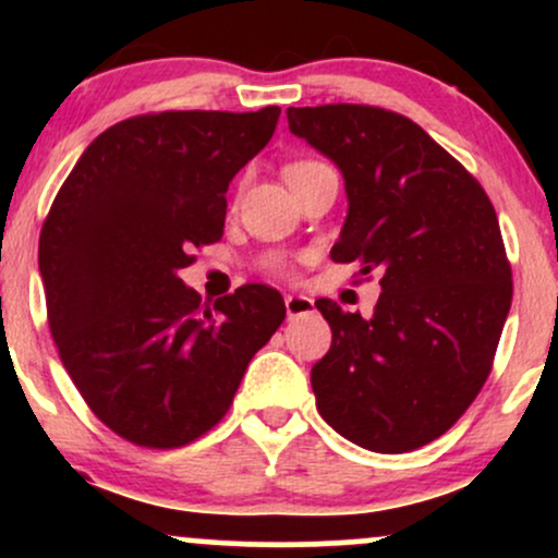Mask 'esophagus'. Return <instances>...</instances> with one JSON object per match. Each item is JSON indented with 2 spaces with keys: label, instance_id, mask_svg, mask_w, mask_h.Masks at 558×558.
<instances>
[{
  "label": "esophagus",
  "instance_id": "34e87169",
  "mask_svg": "<svg viewBox=\"0 0 558 558\" xmlns=\"http://www.w3.org/2000/svg\"><path fill=\"white\" fill-rule=\"evenodd\" d=\"M286 312L288 317H301V315H310L315 312V299L310 296H286Z\"/></svg>",
  "mask_w": 558,
  "mask_h": 558
}]
</instances>
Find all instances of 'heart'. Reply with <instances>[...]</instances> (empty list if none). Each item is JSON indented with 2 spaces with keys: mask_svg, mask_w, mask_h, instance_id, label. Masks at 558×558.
<instances>
[{
  "mask_svg": "<svg viewBox=\"0 0 558 558\" xmlns=\"http://www.w3.org/2000/svg\"><path fill=\"white\" fill-rule=\"evenodd\" d=\"M306 165H315V162H293V165H288V168H286V175H288V172L299 170V168H306Z\"/></svg>",
  "mask_w": 558,
  "mask_h": 558,
  "instance_id": "1",
  "label": "heart"
}]
</instances>
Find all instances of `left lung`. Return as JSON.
Listing matches in <instances>:
<instances>
[{
    "mask_svg": "<svg viewBox=\"0 0 558 558\" xmlns=\"http://www.w3.org/2000/svg\"><path fill=\"white\" fill-rule=\"evenodd\" d=\"M288 128L338 165L349 215L332 262L380 272L373 317L317 299L332 330L312 367L323 420L351 444L403 453L440 438L488 380L511 267L488 194L399 112L288 107Z\"/></svg>",
    "mask_w": 558,
    "mask_h": 558,
    "instance_id": "8db88e82",
    "label": "left lung"
}]
</instances>
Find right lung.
I'll use <instances>...</instances> for the list:
<instances>
[{
  "mask_svg": "<svg viewBox=\"0 0 558 558\" xmlns=\"http://www.w3.org/2000/svg\"><path fill=\"white\" fill-rule=\"evenodd\" d=\"M278 118V107L128 118L57 191L38 239L49 330L88 409L131 444L178 448L213 430L286 319L270 286L207 306L178 278L194 248L222 239L228 185Z\"/></svg>",
  "mask_w": 558,
  "mask_h": 558,
  "instance_id": "add662e5",
  "label": "right lung"
}]
</instances>
